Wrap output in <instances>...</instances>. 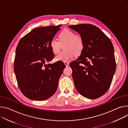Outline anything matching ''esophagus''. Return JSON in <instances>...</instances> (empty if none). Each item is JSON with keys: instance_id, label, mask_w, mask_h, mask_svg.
<instances>
[{"instance_id": "1", "label": "esophagus", "mask_w": 128, "mask_h": 128, "mask_svg": "<svg viewBox=\"0 0 128 128\" xmlns=\"http://www.w3.org/2000/svg\"><path fill=\"white\" fill-rule=\"evenodd\" d=\"M64 64L66 66H69V63L68 62H64Z\"/></svg>"}]
</instances>
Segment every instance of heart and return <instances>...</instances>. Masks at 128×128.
I'll list each match as a JSON object with an SVG mask.
<instances>
[{
    "label": "heart",
    "mask_w": 128,
    "mask_h": 128,
    "mask_svg": "<svg viewBox=\"0 0 128 128\" xmlns=\"http://www.w3.org/2000/svg\"><path fill=\"white\" fill-rule=\"evenodd\" d=\"M59 41L55 38L51 40L50 46L53 52L58 54L60 52L61 45L64 44V49L55 58L56 61L68 62L72 60L76 54H80L84 48V43L82 38L72 30L64 29L58 35Z\"/></svg>",
    "instance_id": "heart-1"
}]
</instances>
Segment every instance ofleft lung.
<instances>
[{
    "label": "left lung",
    "mask_w": 128,
    "mask_h": 128,
    "mask_svg": "<svg viewBox=\"0 0 128 128\" xmlns=\"http://www.w3.org/2000/svg\"><path fill=\"white\" fill-rule=\"evenodd\" d=\"M79 33L84 48L80 56L70 64L75 86L82 96L95 99L109 88L116 69L114 48L110 38L90 24L68 26Z\"/></svg>",
    "instance_id": "8db88e82"
}]
</instances>
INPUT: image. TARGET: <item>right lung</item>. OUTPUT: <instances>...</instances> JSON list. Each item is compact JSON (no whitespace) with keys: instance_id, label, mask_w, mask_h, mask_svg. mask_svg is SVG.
<instances>
[{"instance_id":"obj_1","label":"right lung","mask_w":128,"mask_h":128,"mask_svg":"<svg viewBox=\"0 0 128 128\" xmlns=\"http://www.w3.org/2000/svg\"><path fill=\"white\" fill-rule=\"evenodd\" d=\"M61 25L32 30L19 42L14 64L18 86L27 98L44 101L52 96L58 87L65 64L62 61L46 64L54 58L50 42Z\"/></svg>"}]
</instances>
